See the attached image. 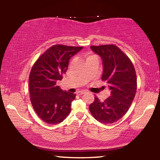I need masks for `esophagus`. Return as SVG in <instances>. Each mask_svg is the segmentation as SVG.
Returning a JSON list of instances; mask_svg holds the SVG:
<instances>
[{"label": "esophagus", "mask_w": 160, "mask_h": 160, "mask_svg": "<svg viewBox=\"0 0 160 160\" xmlns=\"http://www.w3.org/2000/svg\"><path fill=\"white\" fill-rule=\"evenodd\" d=\"M85 93H86L85 91H78V92L76 93V94L78 95V96H81V95H82Z\"/></svg>", "instance_id": "esophagus-1"}]
</instances>
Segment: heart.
Returning <instances> with one entry per match:
<instances>
[{
    "label": "heart",
    "instance_id": "heart-1",
    "mask_svg": "<svg viewBox=\"0 0 160 160\" xmlns=\"http://www.w3.org/2000/svg\"><path fill=\"white\" fill-rule=\"evenodd\" d=\"M93 56H87V58H91V57H93Z\"/></svg>",
    "mask_w": 160,
    "mask_h": 160
}]
</instances>
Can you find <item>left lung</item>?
<instances>
[{
    "instance_id": "8db88e82",
    "label": "left lung",
    "mask_w": 160,
    "mask_h": 160,
    "mask_svg": "<svg viewBox=\"0 0 160 160\" xmlns=\"http://www.w3.org/2000/svg\"><path fill=\"white\" fill-rule=\"evenodd\" d=\"M103 64L102 80L106 81L111 96L104 102L98 97L89 105L94 118L102 124H111L124 116L130 108L136 93L137 77L128 57L114 45L91 46Z\"/></svg>"
}]
</instances>
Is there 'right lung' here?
Wrapping results in <instances>:
<instances>
[{"label":"right lung","instance_id":"1","mask_svg":"<svg viewBox=\"0 0 160 160\" xmlns=\"http://www.w3.org/2000/svg\"><path fill=\"white\" fill-rule=\"evenodd\" d=\"M82 47L56 45L51 47L33 64L29 77L30 100L42 120L50 124L60 123L69 115L76 94L60 89L71 58Z\"/></svg>","mask_w":160,"mask_h":160}]
</instances>
